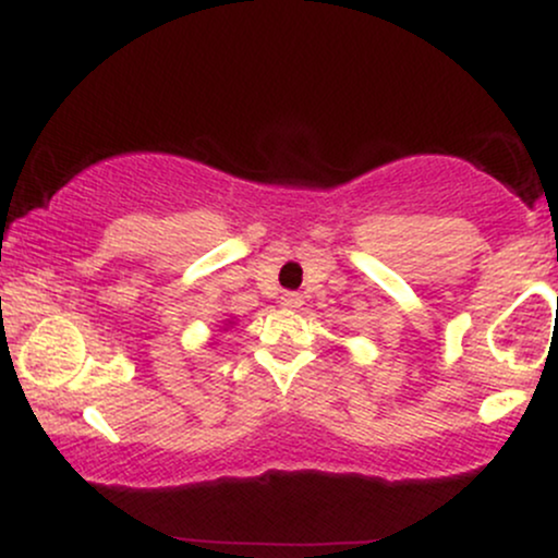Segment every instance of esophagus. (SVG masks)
<instances>
[{"instance_id":"obj_1","label":"esophagus","mask_w":558,"mask_h":558,"mask_svg":"<svg viewBox=\"0 0 558 558\" xmlns=\"http://www.w3.org/2000/svg\"><path fill=\"white\" fill-rule=\"evenodd\" d=\"M280 304H283L286 310H299V306L304 304V296H301V293H296V291H286L283 296H280Z\"/></svg>"}]
</instances>
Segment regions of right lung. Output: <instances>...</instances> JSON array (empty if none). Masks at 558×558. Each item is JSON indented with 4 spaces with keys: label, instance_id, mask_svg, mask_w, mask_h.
<instances>
[{
    "label": "right lung",
    "instance_id": "1",
    "mask_svg": "<svg viewBox=\"0 0 558 558\" xmlns=\"http://www.w3.org/2000/svg\"><path fill=\"white\" fill-rule=\"evenodd\" d=\"M230 325H233V317H230V319H226V325H222V330H228V328H230Z\"/></svg>",
    "mask_w": 558,
    "mask_h": 558
}]
</instances>
